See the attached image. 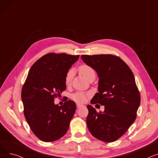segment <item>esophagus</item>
<instances>
[{
	"label": "esophagus",
	"instance_id": "esophagus-1",
	"mask_svg": "<svg viewBox=\"0 0 158 158\" xmlns=\"http://www.w3.org/2000/svg\"><path fill=\"white\" fill-rule=\"evenodd\" d=\"M76 105H77V108H79L80 107H81V106H83V105H82V104H78V103H77Z\"/></svg>",
	"mask_w": 158,
	"mask_h": 158
}]
</instances>
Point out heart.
I'll return each instance as SVG.
<instances>
[{"mask_svg": "<svg viewBox=\"0 0 158 158\" xmlns=\"http://www.w3.org/2000/svg\"><path fill=\"white\" fill-rule=\"evenodd\" d=\"M79 72H80L81 74H82L86 79H87L88 81L90 79H92V78H95V72L92 67L88 64H82L80 65L78 68ZM74 74V70L73 69H70L67 73L66 74L65 76V79L64 82L65 84L66 85H69L70 84V82L72 80L73 76ZM72 98L73 101H76V102H83L86 101V95L81 92H77L76 94H74L72 95Z\"/></svg>", "mask_w": 158, "mask_h": 158, "instance_id": "b5f03b06", "label": "heart"}]
</instances>
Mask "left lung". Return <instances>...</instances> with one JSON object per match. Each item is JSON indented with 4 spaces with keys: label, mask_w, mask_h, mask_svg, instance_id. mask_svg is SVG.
Listing matches in <instances>:
<instances>
[{
    "label": "left lung",
    "mask_w": 158,
    "mask_h": 158,
    "mask_svg": "<svg viewBox=\"0 0 158 158\" xmlns=\"http://www.w3.org/2000/svg\"><path fill=\"white\" fill-rule=\"evenodd\" d=\"M82 60L97 73L98 92L91 104L104 106L97 112L88 105V128L97 139L110 143L120 138L136 118L140 94L129 66L112 54L81 55Z\"/></svg>",
    "instance_id": "left-lung-1"
}]
</instances>
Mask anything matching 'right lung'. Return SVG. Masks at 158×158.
Returning <instances> with one entry per match:
<instances>
[{
    "label": "right lung",
    "mask_w": 158,
    "mask_h": 158,
    "mask_svg": "<svg viewBox=\"0 0 158 158\" xmlns=\"http://www.w3.org/2000/svg\"><path fill=\"white\" fill-rule=\"evenodd\" d=\"M79 55L48 53L38 60L30 69L23 85L21 97L25 118L40 139L52 142L67 132L76 110L70 100L63 106L54 99L66 89V74Z\"/></svg>",
    "instance_id": "obj_1"
}]
</instances>
